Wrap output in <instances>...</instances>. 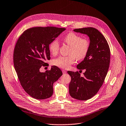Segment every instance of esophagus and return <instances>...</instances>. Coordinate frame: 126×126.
<instances>
[{
  "label": "esophagus",
  "instance_id": "1",
  "mask_svg": "<svg viewBox=\"0 0 126 126\" xmlns=\"http://www.w3.org/2000/svg\"><path fill=\"white\" fill-rule=\"evenodd\" d=\"M66 70H62V73H63V74H66Z\"/></svg>",
  "mask_w": 126,
  "mask_h": 126
}]
</instances>
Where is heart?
Masks as SVG:
<instances>
[{"label":"heart","mask_w":126,"mask_h":126,"mask_svg":"<svg viewBox=\"0 0 126 126\" xmlns=\"http://www.w3.org/2000/svg\"><path fill=\"white\" fill-rule=\"evenodd\" d=\"M65 43L70 46L69 55L59 56L52 60V63L62 69H68L73 64L76 59L82 60L87 56L90 47V42L88 38H82L80 35L74 33L69 32L63 37ZM49 49L53 55H55L59 49V44L57 39L53 40L49 45Z\"/></svg>","instance_id":"1"}]
</instances>
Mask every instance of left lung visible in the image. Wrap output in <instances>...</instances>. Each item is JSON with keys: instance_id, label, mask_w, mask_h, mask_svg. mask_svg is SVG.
Wrapping results in <instances>:
<instances>
[{"instance_id": "8db88e82", "label": "left lung", "mask_w": 126, "mask_h": 126, "mask_svg": "<svg viewBox=\"0 0 126 126\" xmlns=\"http://www.w3.org/2000/svg\"><path fill=\"white\" fill-rule=\"evenodd\" d=\"M74 31L88 36L90 47L84 59L77 65V69L85 70L81 77L78 71H68L71 77L69 86L70 96L85 101L95 96L102 86L110 62V50L103 34L96 28L86 27Z\"/></svg>"}]
</instances>
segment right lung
<instances>
[{
  "instance_id": "add662e5",
  "label": "right lung",
  "mask_w": 126,
  "mask_h": 126,
  "mask_svg": "<svg viewBox=\"0 0 126 126\" xmlns=\"http://www.w3.org/2000/svg\"><path fill=\"white\" fill-rule=\"evenodd\" d=\"M66 28L36 27L25 30L18 39L14 50L15 70L25 91L36 99L52 96L53 83L62 75L61 70L52 66L45 72L39 71L50 59L49 45Z\"/></svg>"
}]
</instances>
